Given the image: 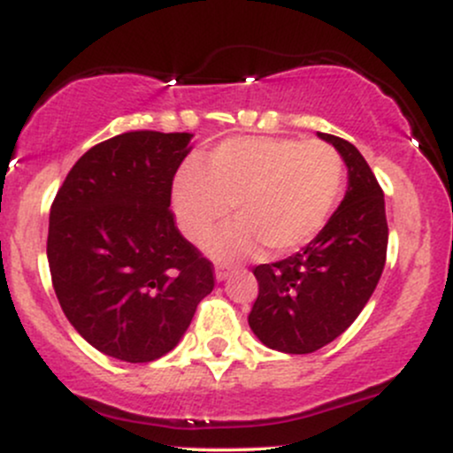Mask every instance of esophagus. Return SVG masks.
<instances>
[{
	"label": "esophagus",
	"instance_id": "esophagus-1",
	"mask_svg": "<svg viewBox=\"0 0 453 453\" xmlns=\"http://www.w3.org/2000/svg\"><path fill=\"white\" fill-rule=\"evenodd\" d=\"M230 274H232V266H226V264H219V266L215 268V279L219 280V283L230 277Z\"/></svg>",
	"mask_w": 453,
	"mask_h": 453
}]
</instances>
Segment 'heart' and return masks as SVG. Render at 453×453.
<instances>
[{"label": "heart", "mask_w": 453, "mask_h": 453, "mask_svg": "<svg viewBox=\"0 0 453 453\" xmlns=\"http://www.w3.org/2000/svg\"><path fill=\"white\" fill-rule=\"evenodd\" d=\"M345 185V161L321 140L241 136L221 142L206 170L189 164L173 187L180 230L200 241L234 204L238 219L206 241L217 257L266 244L270 253L304 247L324 230Z\"/></svg>", "instance_id": "heart-1"}]
</instances>
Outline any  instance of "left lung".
Wrapping results in <instances>:
<instances>
[{
	"mask_svg": "<svg viewBox=\"0 0 453 453\" xmlns=\"http://www.w3.org/2000/svg\"><path fill=\"white\" fill-rule=\"evenodd\" d=\"M317 136L345 161V197L298 253L253 268L259 294L249 326L264 345L283 353H313L341 336L371 300L386 266V200L371 165L347 140Z\"/></svg>",
	"mask_w": 453,
	"mask_h": 453,
	"instance_id": "left-lung-1",
	"label": "left lung"
}]
</instances>
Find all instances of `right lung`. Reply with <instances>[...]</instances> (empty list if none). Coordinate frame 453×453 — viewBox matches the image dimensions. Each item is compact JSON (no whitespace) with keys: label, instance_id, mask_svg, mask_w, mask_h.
<instances>
[{"label":"right lung","instance_id":"1","mask_svg":"<svg viewBox=\"0 0 453 453\" xmlns=\"http://www.w3.org/2000/svg\"><path fill=\"white\" fill-rule=\"evenodd\" d=\"M191 138L104 140L76 161L50 206L46 257L57 300L78 334L117 360L144 364L173 351L215 288L212 264L170 211Z\"/></svg>","mask_w":453,"mask_h":453}]
</instances>
